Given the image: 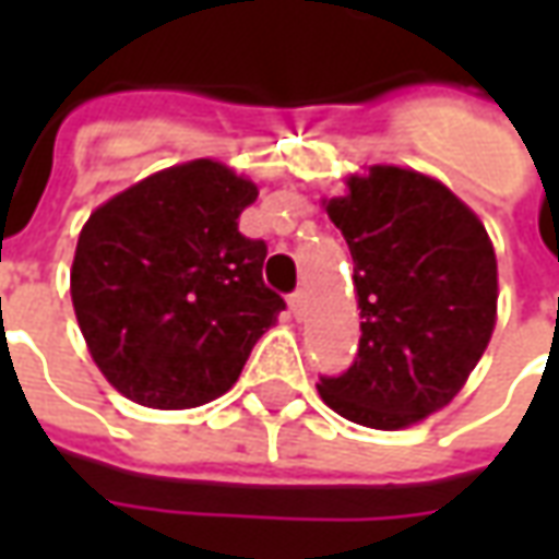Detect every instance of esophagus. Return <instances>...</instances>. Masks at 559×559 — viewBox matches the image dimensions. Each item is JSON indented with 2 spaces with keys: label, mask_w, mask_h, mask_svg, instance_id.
Wrapping results in <instances>:
<instances>
[{
  "label": "esophagus",
  "mask_w": 559,
  "mask_h": 559,
  "mask_svg": "<svg viewBox=\"0 0 559 559\" xmlns=\"http://www.w3.org/2000/svg\"><path fill=\"white\" fill-rule=\"evenodd\" d=\"M305 308H308V296H305V290H296L290 296L293 317H296V320H299V317H305Z\"/></svg>",
  "instance_id": "1"
}]
</instances>
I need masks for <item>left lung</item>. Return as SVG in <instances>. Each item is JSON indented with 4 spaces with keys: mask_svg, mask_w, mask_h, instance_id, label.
Returning a JSON list of instances; mask_svg holds the SVG:
<instances>
[{
    "mask_svg": "<svg viewBox=\"0 0 559 559\" xmlns=\"http://www.w3.org/2000/svg\"><path fill=\"white\" fill-rule=\"evenodd\" d=\"M326 200L347 239L362 338L353 365L320 377L344 419L399 431L443 411L467 383L497 320V257L481 221L443 182L377 164Z\"/></svg>",
    "mask_w": 559,
    "mask_h": 559,
    "instance_id": "left-lung-1",
    "label": "left lung"
}]
</instances>
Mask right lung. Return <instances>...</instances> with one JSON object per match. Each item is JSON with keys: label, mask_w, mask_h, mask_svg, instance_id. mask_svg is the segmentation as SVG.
<instances>
[{"label": "right lung", "mask_w": 559, "mask_h": 559, "mask_svg": "<svg viewBox=\"0 0 559 559\" xmlns=\"http://www.w3.org/2000/svg\"><path fill=\"white\" fill-rule=\"evenodd\" d=\"M257 185L197 158L148 176L83 224L71 302L102 374L155 411L215 401L287 308L263 284L266 242L239 233Z\"/></svg>", "instance_id": "right-lung-1"}]
</instances>
